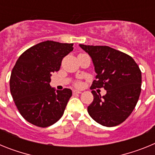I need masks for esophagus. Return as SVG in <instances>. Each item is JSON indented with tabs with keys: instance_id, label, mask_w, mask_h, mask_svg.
I'll use <instances>...</instances> for the list:
<instances>
[{
	"instance_id": "esophagus-1",
	"label": "esophagus",
	"mask_w": 155,
	"mask_h": 155,
	"mask_svg": "<svg viewBox=\"0 0 155 155\" xmlns=\"http://www.w3.org/2000/svg\"><path fill=\"white\" fill-rule=\"evenodd\" d=\"M81 91H78V90H74V91H73V94H81Z\"/></svg>"
}]
</instances>
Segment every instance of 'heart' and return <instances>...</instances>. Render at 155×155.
<instances>
[{"label": "heart", "mask_w": 155, "mask_h": 155, "mask_svg": "<svg viewBox=\"0 0 155 155\" xmlns=\"http://www.w3.org/2000/svg\"><path fill=\"white\" fill-rule=\"evenodd\" d=\"M78 85H79V84H78Z\"/></svg>", "instance_id": "obj_1"}]
</instances>
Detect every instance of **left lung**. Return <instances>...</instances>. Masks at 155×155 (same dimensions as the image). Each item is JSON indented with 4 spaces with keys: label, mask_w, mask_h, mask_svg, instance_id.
Wrapping results in <instances>:
<instances>
[{
    "label": "left lung",
    "mask_w": 155,
    "mask_h": 155,
    "mask_svg": "<svg viewBox=\"0 0 155 155\" xmlns=\"http://www.w3.org/2000/svg\"><path fill=\"white\" fill-rule=\"evenodd\" d=\"M92 60L97 74L91 89L104 87V96L91 91L94 99L87 107L91 118L105 127L125 121L136 106L141 91V71L130 56L106 46L80 44Z\"/></svg>",
    "instance_id": "obj_1"
}]
</instances>
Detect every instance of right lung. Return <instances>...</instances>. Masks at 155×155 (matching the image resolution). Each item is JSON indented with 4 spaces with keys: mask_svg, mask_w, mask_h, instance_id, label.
Listing matches in <instances>:
<instances>
[{
    "mask_svg": "<svg viewBox=\"0 0 155 155\" xmlns=\"http://www.w3.org/2000/svg\"><path fill=\"white\" fill-rule=\"evenodd\" d=\"M73 45L45 41L30 47L16 61L11 74V94L20 114L30 124L47 127L64 114L72 91H56L50 84V77L60 70Z\"/></svg>",
    "mask_w": 155,
    "mask_h": 155,
    "instance_id": "1",
    "label": "right lung"
}]
</instances>
